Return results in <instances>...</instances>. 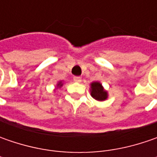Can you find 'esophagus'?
I'll list each match as a JSON object with an SVG mask.
<instances>
[{
  "label": "esophagus",
  "instance_id": "34e87169",
  "mask_svg": "<svg viewBox=\"0 0 157 157\" xmlns=\"http://www.w3.org/2000/svg\"><path fill=\"white\" fill-rule=\"evenodd\" d=\"M73 80L75 82L79 83V82H81V78H80V77H74V78H73Z\"/></svg>",
  "mask_w": 157,
  "mask_h": 157
}]
</instances>
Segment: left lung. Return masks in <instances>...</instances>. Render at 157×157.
I'll use <instances>...</instances> for the list:
<instances>
[{
	"instance_id": "1",
	"label": "left lung",
	"mask_w": 157,
	"mask_h": 157,
	"mask_svg": "<svg viewBox=\"0 0 157 157\" xmlns=\"http://www.w3.org/2000/svg\"><path fill=\"white\" fill-rule=\"evenodd\" d=\"M90 93L94 100L98 101H104L108 98V93L103 87L102 84L99 81L92 82L90 84Z\"/></svg>"
}]
</instances>
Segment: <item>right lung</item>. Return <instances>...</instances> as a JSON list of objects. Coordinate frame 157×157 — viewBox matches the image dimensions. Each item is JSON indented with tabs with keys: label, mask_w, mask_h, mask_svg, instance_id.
<instances>
[{
	"label": "right lung",
	"mask_w": 157,
	"mask_h": 157,
	"mask_svg": "<svg viewBox=\"0 0 157 157\" xmlns=\"http://www.w3.org/2000/svg\"><path fill=\"white\" fill-rule=\"evenodd\" d=\"M63 81H59V82H57V86H56V89H55V90H57V88L62 87V86H63Z\"/></svg>",
	"instance_id": "1"
}]
</instances>
